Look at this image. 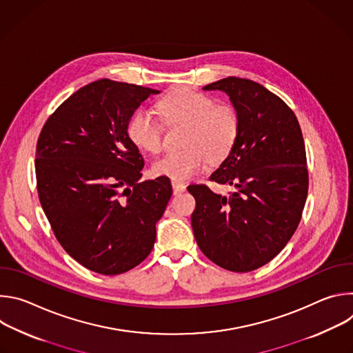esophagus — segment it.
<instances>
[{"label": "esophagus", "instance_id": "34e87169", "mask_svg": "<svg viewBox=\"0 0 353 353\" xmlns=\"http://www.w3.org/2000/svg\"><path fill=\"white\" fill-rule=\"evenodd\" d=\"M172 187H173L174 194H180V192L185 191V184L181 181H172Z\"/></svg>", "mask_w": 353, "mask_h": 353}]
</instances>
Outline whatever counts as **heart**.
<instances>
[{
  "instance_id": "obj_1",
  "label": "heart",
  "mask_w": 353,
  "mask_h": 353,
  "mask_svg": "<svg viewBox=\"0 0 353 353\" xmlns=\"http://www.w3.org/2000/svg\"><path fill=\"white\" fill-rule=\"evenodd\" d=\"M168 123L185 124L181 145L154 162L158 176L174 181L188 180L207 163H222L233 150L239 134L236 112L226 105H215L208 94L190 88H179L165 94L157 105ZM130 141L145 152L157 154L162 148L163 128L152 112L138 109L127 124Z\"/></svg>"
}]
</instances>
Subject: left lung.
Listing matches in <instances>:
<instances>
[{"label":"left lung","mask_w":353,"mask_h":353,"mask_svg":"<svg viewBox=\"0 0 353 353\" xmlns=\"http://www.w3.org/2000/svg\"><path fill=\"white\" fill-rule=\"evenodd\" d=\"M225 92L239 119L230 155L210 180L229 195L191 184V215L201 251L216 265L248 272L270 263L293 236L309 190L306 149L292 109L263 85L228 77L203 88Z\"/></svg>","instance_id":"obj_1"}]
</instances>
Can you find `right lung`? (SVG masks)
<instances>
[{
    "mask_svg": "<svg viewBox=\"0 0 353 353\" xmlns=\"http://www.w3.org/2000/svg\"><path fill=\"white\" fill-rule=\"evenodd\" d=\"M159 90L110 79L72 93L48 117L36 146L41 208L67 253L85 268L119 275L141 264L172 196L169 177L139 181L132 113Z\"/></svg>",
    "mask_w": 353,
    "mask_h": 353,
    "instance_id": "right-lung-1",
    "label": "right lung"
}]
</instances>
